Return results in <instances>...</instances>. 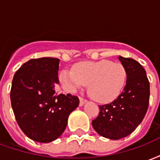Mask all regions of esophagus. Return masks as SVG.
I'll return each instance as SVG.
<instances>
[{
	"instance_id": "esophagus-1",
	"label": "esophagus",
	"mask_w": 160,
	"mask_h": 160,
	"mask_svg": "<svg viewBox=\"0 0 160 160\" xmlns=\"http://www.w3.org/2000/svg\"><path fill=\"white\" fill-rule=\"evenodd\" d=\"M87 103V100L85 99V98H80V106H82V105H84V104Z\"/></svg>"
}]
</instances>
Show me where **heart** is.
<instances>
[{"label":"heart","instance_id":"obj_1","mask_svg":"<svg viewBox=\"0 0 160 160\" xmlns=\"http://www.w3.org/2000/svg\"><path fill=\"white\" fill-rule=\"evenodd\" d=\"M127 73L120 63L108 60L82 62L74 65L73 71L62 70L60 80L67 90L76 92L88 85V93L99 103H109L119 96L126 82Z\"/></svg>","mask_w":160,"mask_h":160}]
</instances>
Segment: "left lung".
<instances>
[{"label":"left lung","mask_w":160,"mask_h":160,"mask_svg":"<svg viewBox=\"0 0 160 160\" xmlns=\"http://www.w3.org/2000/svg\"><path fill=\"white\" fill-rule=\"evenodd\" d=\"M118 59L126 70V86L117 99L99 106V114L92 122L98 134L111 140L134 132L148 111L150 97V84L143 67L132 58L119 56Z\"/></svg>","instance_id":"left-lung-1"}]
</instances>
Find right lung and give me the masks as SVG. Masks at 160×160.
Instances as JSON below:
<instances>
[{
  "label": "right lung",
  "mask_w": 160,
  "mask_h": 160,
  "mask_svg": "<svg viewBox=\"0 0 160 160\" xmlns=\"http://www.w3.org/2000/svg\"><path fill=\"white\" fill-rule=\"evenodd\" d=\"M59 62L52 57L29 60L12 79L10 98L16 121L24 134L38 142L60 137L80 103L76 96L56 92Z\"/></svg>",
  "instance_id": "right-lung-1"
}]
</instances>
